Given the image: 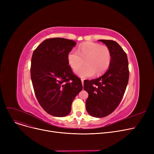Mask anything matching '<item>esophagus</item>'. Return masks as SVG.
<instances>
[{
	"instance_id": "34e87169",
	"label": "esophagus",
	"mask_w": 154,
	"mask_h": 154,
	"mask_svg": "<svg viewBox=\"0 0 154 154\" xmlns=\"http://www.w3.org/2000/svg\"><path fill=\"white\" fill-rule=\"evenodd\" d=\"M81 81H82V85H84V80L83 79H81Z\"/></svg>"
}]
</instances>
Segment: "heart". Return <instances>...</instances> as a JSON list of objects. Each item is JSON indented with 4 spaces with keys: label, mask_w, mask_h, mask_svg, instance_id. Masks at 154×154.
I'll return each instance as SVG.
<instances>
[{
    "label": "heart",
    "mask_w": 154,
    "mask_h": 154,
    "mask_svg": "<svg viewBox=\"0 0 154 154\" xmlns=\"http://www.w3.org/2000/svg\"><path fill=\"white\" fill-rule=\"evenodd\" d=\"M70 67L75 70L84 62V66L78 69L75 72L80 77L85 78L95 75H100L109 67L112 54L109 48L100 44L87 42L80 45L77 52L70 51L67 55Z\"/></svg>",
    "instance_id": "b5f03b06"
}]
</instances>
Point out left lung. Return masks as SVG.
I'll return each mask as SVG.
<instances>
[{"instance_id": "1", "label": "left lung", "mask_w": 154, "mask_h": 154, "mask_svg": "<svg viewBox=\"0 0 154 154\" xmlns=\"http://www.w3.org/2000/svg\"><path fill=\"white\" fill-rule=\"evenodd\" d=\"M110 50L109 70L98 79L84 80V88L88 94L85 102L87 112L95 117H104L114 112L122 100L129 78L127 56L114 40H99Z\"/></svg>"}]
</instances>
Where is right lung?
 <instances>
[{
    "label": "right lung",
    "instance_id": "obj_1",
    "mask_svg": "<svg viewBox=\"0 0 154 154\" xmlns=\"http://www.w3.org/2000/svg\"><path fill=\"white\" fill-rule=\"evenodd\" d=\"M75 45L72 40L47 38L32 54L30 76L35 95L43 109L55 117L67 116L73 100L83 88L67 60Z\"/></svg>",
    "mask_w": 154,
    "mask_h": 154
}]
</instances>
